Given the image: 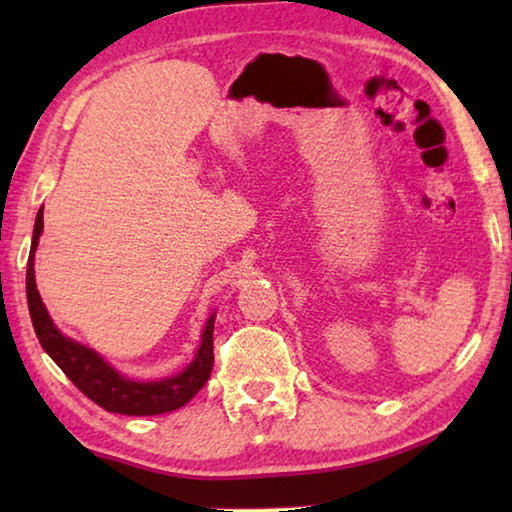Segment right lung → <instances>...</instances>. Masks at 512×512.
Listing matches in <instances>:
<instances>
[{"label": "right lung", "mask_w": 512, "mask_h": 512, "mask_svg": "<svg viewBox=\"0 0 512 512\" xmlns=\"http://www.w3.org/2000/svg\"><path fill=\"white\" fill-rule=\"evenodd\" d=\"M42 207L36 216V228H33L31 253L27 264V300L29 314L36 329L38 341L51 359L58 363V368L65 372L69 381L79 388L83 395H88L94 404L110 413L121 415H160L176 411L185 406L192 397L201 391L205 381L212 375L214 366V314L207 320L203 329V339L198 345V352L189 366L178 372L176 377L160 381H135L119 375L115 368H110L97 352L88 345H81L67 339L56 329L54 320L49 318L45 305L36 287V275H33V255H36L38 239L42 235Z\"/></svg>", "instance_id": "1"}]
</instances>
